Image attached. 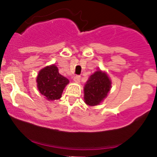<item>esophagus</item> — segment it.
I'll list each match as a JSON object with an SVG mask.
<instances>
[{"label":"esophagus","mask_w":157,"mask_h":157,"mask_svg":"<svg viewBox=\"0 0 157 157\" xmlns=\"http://www.w3.org/2000/svg\"><path fill=\"white\" fill-rule=\"evenodd\" d=\"M74 81L75 82H78L80 81V76L78 75H76L74 77Z\"/></svg>","instance_id":"esophagus-1"}]
</instances>
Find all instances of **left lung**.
Wrapping results in <instances>:
<instances>
[{
	"label": "left lung",
	"instance_id": "8db88e82",
	"mask_svg": "<svg viewBox=\"0 0 157 157\" xmlns=\"http://www.w3.org/2000/svg\"><path fill=\"white\" fill-rule=\"evenodd\" d=\"M112 81L105 71L98 70L91 75L84 86V101L89 106L98 105L107 98Z\"/></svg>",
	"mask_w": 157,
	"mask_h": 157
}]
</instances>
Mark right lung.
<instances>
[{
  "label": "right lung",
  "instance_id": "obj_1",
  "mask_svg": "<svg viewBox=\"0 0 157 157\" xmlns=\"http://www.w3.org/2000/svg\"><path fill=\"white\" fill-rule=\"evenodd\" d=\"M37 87L41 95L47 101H55L61 98L65 86L69 80L59 73L55 64L45 67L41 69L37 76Z\"/></svg>",
  "mask_w": 157,
  "mask_h": 157
}]
</instances>
